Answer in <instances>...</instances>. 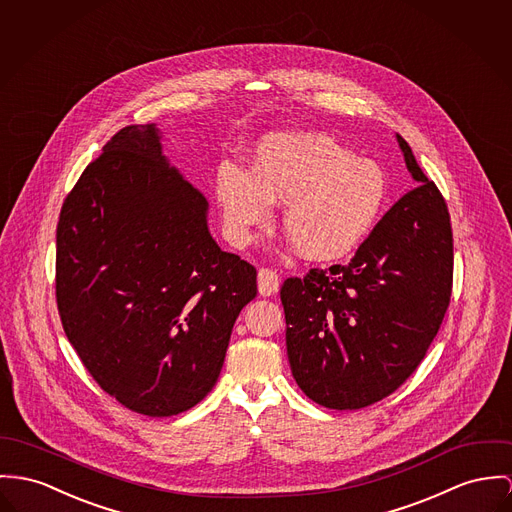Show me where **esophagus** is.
<instances>
[{
    "instance_id": "1",
    "label": "esophagus",
    "mask_w": 512,
    "mask_h": 512,
    "mask_svg": "<svg viewBox=\"0 0 512 512\" xmlns=\"http://www.w3.org/2000/svg\"><path fill=\"white\" fill-rule=\"evenodd\" d=\"M257 282H259L261 296H273L278 292V286H280V278L271 269H261L257 275Z\"/></svg>"
}]
</instances>
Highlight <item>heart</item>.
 I'll use <instances>...</instances> for the list:
<instances>
[{
    "label": "heart",
    "mask_w": 512,
    "mask_h": 512,
    "mask_svg": "<svg viewBox=\"0 0 512 512\" xmlns=\"http://www.w3.org/2000/svg\"><path fill=\"white\" fill-rule=\"evenodd\" d=\"M388 197L390 179L378 161L310 130L271 132L255 142L249 169L224 161L214 175L230 241L249 243L271 222L273 202H282V228L314 263L358 251L382 220Z\"/></svg>",
    "instance_id": "1"
}]
</instances>
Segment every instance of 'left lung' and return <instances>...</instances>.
I'll use <instances>...</instances> for the list:
<instances>
[{
	"label": "left lung",
	"instance_id": "left-lung-1",
	"mask_svg": "<svg viewBox=\"0 0 512 512\" xmlns=\"http://www.w3.org/2000/svg\"><path fill=\"white\" fill-rule=\"evenodd\" d=\"M417 187L378 222L349 265L312 269L280 288L286 353L300 390L327 409L368 407L421 364L452 292L446 202L395 134Z\"/></svg>",
	"mask_w": 512,
	"mask_h": 512
}]
</instances>
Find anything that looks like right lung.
I'll return each instance as SVG.
<instances>
[{
	"instance_id": "right-lung-1",
	"label": "right lung",
	"mask_w": 512,
	"mask_h": 512,
	"mask_svg": "<svg viewBox=\"0 0 512 512\" xmlns=\"http://www.w3.org/2000/svg\"><path fill=\"white\" fill-rule=\"evenodd\" d=\"M158 124L117 132L81 173L56 230V300L95 382L124 407L171 417L222 370L257 271L222 251L208 202L163 154Z\"/></svg>"
}]
</instances>
